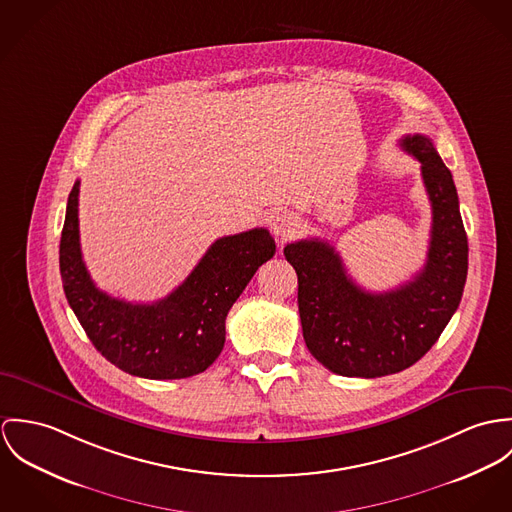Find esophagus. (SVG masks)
Here are the masks:
<instances>
[{"label": "esophagus", "instance_id": "obj_1", "mask_svg": "<svg viewBox=\"0 0 512 512\" xmlns=\"http://www.w3.org/2000/svg\"><path fill=\"white\" fill-rule=\"evenodd\" d=\"M292 228H294V220H292L290 216H279V218L273 222V229H275V233H279V235H286Z\"/></svg>", "mask_w": 512, "mask_h": 512}]
</instances>
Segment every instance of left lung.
<instances>
[{
  "instance_id": "1",
  "label": "left lung",
  "mask_w": 512,
  "mask_h": 512,
  "mask_svg": "<svg viewBox=\"0 0 512 512\" xmlns=\"http://www.w3.org/2000/svg\"><path fill=\"white\" fill-rule=\"evenodd\" d=\"M400 147L420 161L432 204L424 269L389 292H367L351 281L340 253L322 239L284 247L298 275V312L310 353L332 373L375 379L414 365L452 320L467 279V235L452 172L426 135Z\"/></svg>"
}]
</instances>
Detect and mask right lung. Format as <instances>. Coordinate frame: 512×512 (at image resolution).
<instances>
[{
    "instance_id": "add662e5",
    "label": "right lung",
    "mask_w": 512,
    "mask_h": 512,
    "mask_svg": "<svg viewBox=\"0 0 512 512\" xmlns=\"http://www.w3.org/2000/svg\"><path fill=\"white\" fill-rule=\"evenodd\" d=\"M74 182L60 237V277L70 308L94 347L121 371L143 379H186L206 371L226 343V316L257 269L275 255L265 228L220 237L169 296L135 304L110 296L82 261Z\"/></svg>"
}]
</instances>
